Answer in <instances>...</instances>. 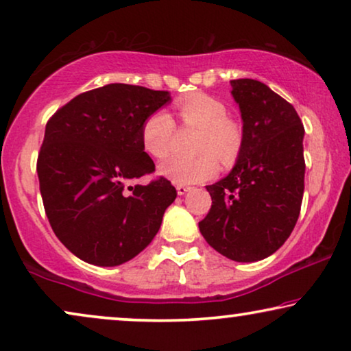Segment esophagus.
<instances>
[{"label":"esophagus","instance_id":"esophagus-1","mask_svg":"<svg viewBox=\"0 0 351 351\" xmlns=\"http://www.w3.org/2000/svg\"><path fill=\"white\" fill-rule=\"evenodd\" d=\"M176 189H177V193H179V195H185L186 191H190V186H186V185H177Z\"/></svg>","mask_w":351,"mask_h":351}]
</instances>
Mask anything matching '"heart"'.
<instances>
[{"instance_id":"heart-1","label":"heart","mask_w":351,"mask_h":351,"mask_svg":"<svg viewBox=\"0 0 351 351\" xmlns=\"http://www.w3.org/2000/svg\"><path fill=\"white\" fill-rule=\"evenodd\" d=\"M180 121L185 128L198 129L191 158L171 156L160 165V174L177 185L204 182L217 174L219 160L232 166L243 148L244 134L237 119L228 117V110L219 99L208 94H191L177 102ZM176 134V123L169 113L158 110L148 114L142 124V145L153 158L167 156Z\"/></svg>"}]
</instances>
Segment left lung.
Instances as JSON below:
<instances>
[{
	"label": "left lung",
	"mask_w": 351,
	"mask_h": 351,
	"mask_svg": "<svg viewBox=\"0 0 351 351\" xmlns=\"http://www.w3.org/2000/svg\"><path fill=\"white\" fill-rule=\"evenodd\" d=\"M243 148L232 172L208 185L213 206L199 222L210 247L237 262L262 261L294 230L304 198V124L292 105L256 80H232Z\"/></svg>",
	"instance_id": "1"
}]
</instances>
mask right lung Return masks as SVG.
I'll list each match as a JSON object with an SVG mask.
<instances>
[{
  "label": "right lung",
  "mask_w": 351,
  "mask_h": 351,
  "mask_svg": "<svg viewBox=\"0 0 351 351\" xmlns=\"http://www.w3.org/2000/svg\"><path fill=\"white\" fill-rule=\"evenodd\" d=\"M171 100L166 90L107 84L76 95L46 124L36 171L43 204L60 243L81 261L114 267L156 237L177 191L150 176L142 124Z\"/></svg>",
  "instance_id": "1"
}]
</instances>
